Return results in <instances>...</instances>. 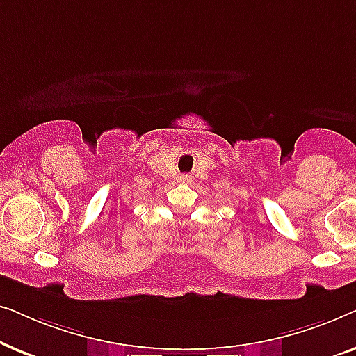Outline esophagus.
I'll list each match as a JSON object with an SVG mask.
<instances>
[{
  "mask_svg": "<svg viewBox=\"0 0 356 356\" xmlns=\"http://www.w3.org/2000/svg\"><path fill=\"white\" fill-rule=\"evenodd\" d=\"M191 181H193L191 175H181V177H179V183L188 184V183H191Z\"/></svg>",
  "mask_w": 356,
  "mask_h": 356,
  "instance_id": "1",
  "label": "esophagus"
}]
</instances>
